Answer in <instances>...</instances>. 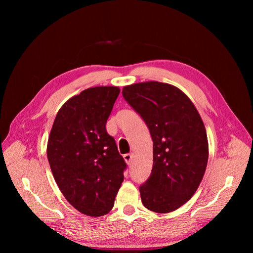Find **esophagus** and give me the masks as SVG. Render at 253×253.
<instances>
[{
    "instance_id": "34e87169",
    "label": "esophagus",
    "mask_w": 253,
    "mask_h": 253,
    "mask_svg": "<svg viewBox=\"0 0 253 253\" xmlns=\"http://www.w3.org/2000/svg\"><path fill=\"white\" fill-rule=\"evenodd\" d=\"M131 159H132V154L131 153H127V154L124 155V160L126 161L127 164H130Z\"/></svg>"
}]
</instances>
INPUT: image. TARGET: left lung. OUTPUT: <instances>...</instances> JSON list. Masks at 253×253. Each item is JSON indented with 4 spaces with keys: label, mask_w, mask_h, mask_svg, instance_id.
Returning a JSON list of instances; mask_svg holds the SVG:
<instances>
[{
    "label": "left lung",
    "mask_w": 253,
    "mask_h": 253,
    "mask_svg": "<svg viewBox=\"0 0 253 253\" xmlns=\"http://www.w3.org/2000/svg\"><path fill=\"white\" fill-rule=\"evenodd\" d=\"M153 140L151 175L139 187L141 201L157 213L175 211L195 195L209 158L202 118L190 99L169 84L147 82L123 88Z\"/></svg>",
    "instance_id": "obj_1"
}]
</instances>
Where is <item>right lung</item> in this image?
I'll return each instance as SVG.
<instances>
[{"label":"right lung","mask_w":253,"mask_h":253,"mask_svg":"<svg viewBox=\"0 0 253 253\" xmlns=\"http://www.w3.org/2000/svg\"><path fill=\"white\" fill-rule=\"evenodd\" d=\"M120 91L101 85L73 96L57 112L47 140V160L58 188L88 216L111 211L127 168L105 128Z\"/></svg>","instance_id":"add662e5"}]
</instances>
